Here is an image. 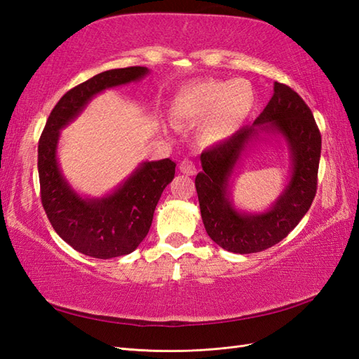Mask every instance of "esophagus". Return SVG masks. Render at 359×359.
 <instances>
[{"mask_svg":"<svg viewBox=\"0 0 359 359\" xmlns=\"http://www.w3.org/2000/svg\"><path fill=\"white\" fill-rule=\"evenodd\" d=\"M180 170L182 172V173H186V175H194V173L198 172V169H196V165H194V163L191 161V160H182L181 163H180Z\"/></svg>","mask_w":359,"mask_h":359,"instance_id":"esophagus-1","label":"esophagus"}]
</instances>
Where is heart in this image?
<instances>
[{
	"instance_id": "obj_1",
	"label": "heart",
	"mask_w": 359,
	"mask_h": 359,
	"mask_svg": "<svg viewBox=\"0 0 359 359\" xmlns=\"http://www.w3.org/2000/svg\"><path fill=\"white\" fill-rule=\"evenodd\" d=\"M256 106V93L244 79H205L184 86L170 104L177 123L196 126L203 145H219L240 130Z\"/></svg>"
}]
</instances>
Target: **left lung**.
Returning a JSON list of instances; mask_svg holds the SVG:
<instances>
[{
  "label": "left lung",
  "instance_id": "obj_1",
  "mask_svg": "<svg viewBox=\"0 0 359 359\" xmlns=\"http://www.w3.org/2000/svg\"><path fill=\"white\" fill-rule=\"evenodd\" d=\"M257 142H274L290 154V177L278 199L264 212H245L231 198L234 178ZM322 139L309 106L283 83L252 126L201 154L194 180L206 233L227 252L257 253L280 243L307 214L316 196Z\"/></svg>",
  "mask_w": 359,
  "mask_h": 359
}]
</instances>
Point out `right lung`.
<instances>
[{
  "label": "right lung",
  "instance_id": "right-lung-1",
  "mask_svg": "<svg viewBox=\"0 0 359 359\" xmlns=\"http://www.w3.org/2000/svg\"><path fill=\"white\" fill-rule=\"evenodd\" d=\"M147 67L114 69L74 86L53 107L39 142L41 203L55 232L82 255L111 259L130 255L147 236L163 190L175 177L170 158L142 161L103 196L74 190L58 158L61 130L78 118L95 95L139 82Z\"/></svg>",
  "mask_w": 359,
  "mask_h": 359
}]
</instances>
